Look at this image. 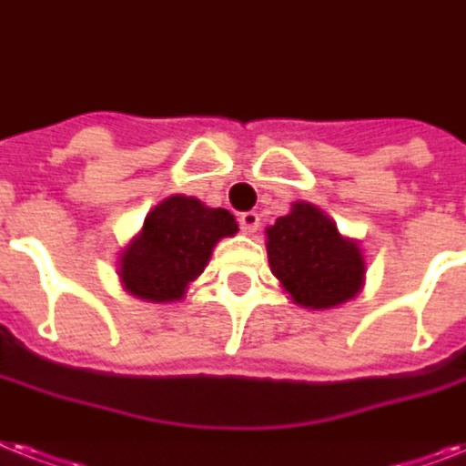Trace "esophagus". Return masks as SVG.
Wrapping results in <instances>:
<instances>
[{
	"label": "esophagus",
	"instance_id": "obj_1",
	"mask_svg": "<svg viewBox=\"0 0 466 466\" xmlns=\"http://www.w3.org/2000/svg\"><path fill=\"white\" fill-rule=\"evenodd\" d=\"M239 225H241V229H244L246 234H253L260 225V215L253 213V210H248V213H241L239 215Z\"/></svg>",
	"mask_w": 466,
	"mask_h": 466
}]
</instances>
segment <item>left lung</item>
<instances>
[{"label": "left lung", "instance_id": "1", "mask_svg": "<svg viewBox=\"0 0 466 466\" xmlns=\"http://www.w3.org/2000/svg\"><path fill=\"white\" fill-rule=\"evenodd\" d=\"M266 248L272 275L301 309H335L364 287L359 241L342 237L335 220L313 203H292V210L266 229Z\"/></svg>", "mask_w": 466, "mask_h": 466}]
</instances>
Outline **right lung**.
Segmentation results:
<instances>
[{
  "label": "right lung",
  "mask_w": 466,
  "mask_h": 466,
  "mask_svg": "<svg viewBox=\"0 0 466 466\" xmlns=\"http://www.w3.org/2000/svg\"><path fill=\"white\" fill-rule=\"evenodd\" d=\"M239 232L225 208H208L194 196H169L146 215L143 229L119 253L116 275L131 297L169 304L187 297L206 270L215 244Z\"/></svg>",
  "instance_id": "1"
}]
</instances>
